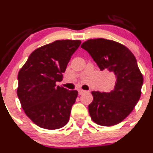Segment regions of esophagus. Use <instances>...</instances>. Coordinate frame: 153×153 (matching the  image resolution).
Instances as JSON below:
<instances>
[{
  "label": "esophagus",
  "instance_id": "obj_1",
  "mask_svg": "<svg viewBox=\"0 0 153 153\" xmlns=\"http://www.w3.org/2000/svg\"><path fill=\"white\" fill-rule=\"evenodd\" d=\"M85 90H82V89H79V94L82 95V94H83V93H85Z\"/></svg>",
  "mask_w": 153,
  "mask_h": 153
}]
</instances>
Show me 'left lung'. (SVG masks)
Listing matches in <instances>:
<instances>
[{"label":"left lung","instance_id":"1","mask_svg":"<svg viewBox=\"0 0 153 153\" xmlns=\"http://www.w3.org/2000/svg\"><path fill=\"white\" fill-rule=\"evenodd\" d=\"M81 47L89 52L101 71L108 70L116 78L110 93H91L90 117L102 126L121 123L133 111L142 94L143 76L135 56L123 44L102 38L89 39Z\"/></svg>","mask_w":153,"mask_h":153}]
</instances>
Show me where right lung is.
<instances>
[{"instance_id":"1","label":"right lung","mask_w":153,"mask_h":153,"mask_svg":"<svg viewBox=\"0 0 153 153\" xmlns=\"http://www.w3.org/2000/svg\"><path fill=\"white\" fill-rule=\"evenodd\" d=\"M80 40H57L37 48L18 73L17 96L26 115L44 129L63 127L78 96L57 86Z\"/></svg>"}]
</instances>
